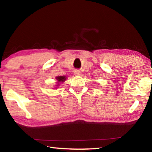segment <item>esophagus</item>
<instances>
[{
    "instance_id": "1",
    "label": "esophagus",
    "mask_w": 152,
    "mask_h": 152,
    "mask_svg": "<svg viewBox=\"0 0 152 152\" xmlns=\"http://www.w3.org/2000/svg\"><path fill=\"white\" fill-rule=\"evenodd\" d=\"M74 74H75L76 76H79V75H80L81 72H80V70H74Z\"/></svg>"
}]
</instances>
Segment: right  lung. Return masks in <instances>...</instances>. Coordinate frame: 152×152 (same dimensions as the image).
<instances>
[{
  "instance_id": "1",
  "label": "right lung",
  "mask_w": 152,
  "mask_h": 152,
  "mask_svg": "<svg viewBox=\"0 0 152 152\" xmlns=\"http://www.w3.org/2000/svg\"><path fill=\"white\" fill-rule=\"evenodd\" d=\"M56 79L58 80V82H64L66 80V77L63 76H58Z\"/></svg>"
}]
</instances>
